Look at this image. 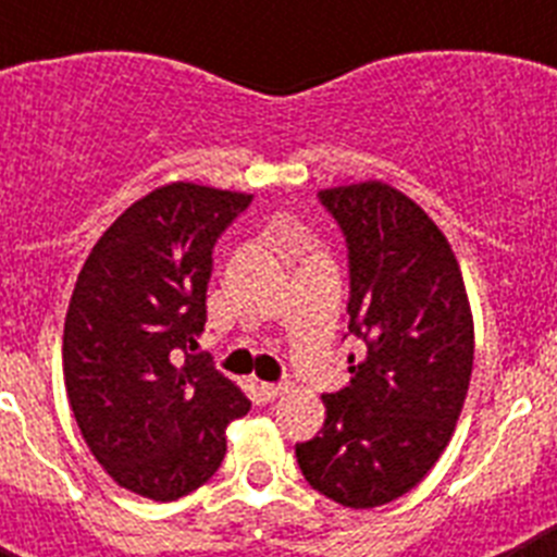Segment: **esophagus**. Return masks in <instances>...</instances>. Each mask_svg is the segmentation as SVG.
<instances>
[{
	"label": "esophagus",
	"mask_w": 557,
	"mask_h": 557,
	"mask_svg": "<svg viewBox=\"0 0 557 557\" xmlns=\"http://www.w3.org/2000/svg\"><path fill=\"white\" fill-rule=\"evenodd\" d=\"M284 391H287V387L273 385V382H262V385H259V396H262L264 401H275V398L282 396Z\"/></svg>",
	"instance_id": "34e87169"
}]
</instances>
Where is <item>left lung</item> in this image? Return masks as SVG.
Segmentation results:
<instances>
[{"label":"left lung","instance_id":"1","mask_svg":"<svg viewBox=\"0 0 557 557\" xmlns=\"http://www.w3.org/2000/svg\"><path fill=\"white\" fill-rule=\"evenodd\" d=\"M348 245L351 382L326 393L323 430L295 444L314 491L346 508L398 499L444 455L474 366V321L451 245L382 181L318 191Z\"/></svg>","mask_w":557,"mask_h":557}]
</instances>
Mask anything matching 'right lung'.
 Masks as SVG:
<instances>
[{
    "mask_svg": "<svg viewBox=\"0 0 557 557\" xmlns=\"http://www.w3.org/2000/svg\"><path fill=\"white\" fill-rule=\"evenodd\" d=\"M253 195L166 184L91 248L63 326V379L91 455L156 502L200 488L225 457L245 393L198 348L218 236Z\"/></svg>",
    "mask_w": 557,
    "mask_h": 557,
    "instance_id": "add662e5",
    "label": "right lung"
}]
</instances>
